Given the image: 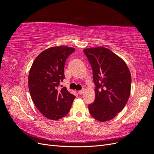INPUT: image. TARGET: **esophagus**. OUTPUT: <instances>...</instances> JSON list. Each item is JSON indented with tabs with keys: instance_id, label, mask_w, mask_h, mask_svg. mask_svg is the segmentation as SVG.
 Returning <instances> with one entry per match:
<instances>
[{
	"instance_id": "34e87169",
	"label": "esophagus",
	"mask_w": 154,
	"mask_h": 154,
	"mask_svg": "<svg viewBox=\"0 0 154 154\" xmlns=\"http://www.w3.org/2000/svg\"><path fill=\"white\" fill-rule=\"evenodd\" d=\"M84 92H85V89H84V88H83L82 90L79 91H78V93H79V94L81 95V94H83V93H84Z\"/></svg>"
}]
</instances>
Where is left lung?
Instances as JSON below:
<instances>
[{"instance_id": "8db88e82", "label": "left lung", "mask_w": 154, "mask_h": 154, "mask_svg": "<svg viewBox=\"0 0 154 154\" xmlns=\"http://www.w3.org/2000/svg\"><path fill=\"white\" fill-rule=\"evenodd\" d=\"M92 68L95 100L88 105L91 116L100 122L113 119L127 104L131 74L123 59L104 47L83 50Z\"/></svg>"}]
</instances>
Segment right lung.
I'll use <instances>...</instances> for the list:
<instances>
[{
	"mask_svg": "<svg viewBox=\"0 0 154 154\" xmlns=\"http://www.w3.org/2000/svg\"><path fill=\"white\" fill-rule=\"evenodd\" d=\"M74 51L63 45L48 48L38 54L30 69L28 86L31 99L49 119L58 120L66 116L75 98L66 87L58 89L60 82L65 78L66 60Z\"/></svg>",
	"mask_w": 154,
	"mask_h": 154,
	"instance_id": "obj_1",
	"label": "right lung"
}]
</instances>
